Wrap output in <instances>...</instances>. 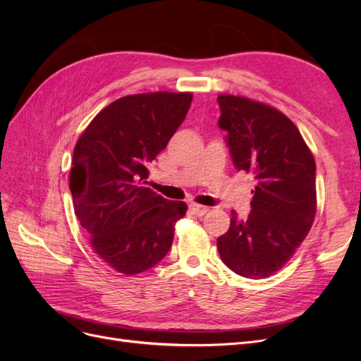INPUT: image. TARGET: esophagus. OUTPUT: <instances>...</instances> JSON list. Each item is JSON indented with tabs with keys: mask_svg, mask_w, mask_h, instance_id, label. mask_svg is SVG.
<instances>
[{
	"mask_svg": "<svg viewBox=\"0 0 361 361\" xmlns=\"http://www.w3.org/2000/svg\"><path fill=\"white\" fill-rule=\"evenodd\" d=\"M188 207H190V211L194 215H197V216H202V215H204L207 212V207L206 206H202V204H197V203H190Z\"/></svg>",
	"mask_w": 361,
	"mask_h": 361,
	"instance_id": "esophagus-1",
	"label": "esophagus"
}]
</instances>
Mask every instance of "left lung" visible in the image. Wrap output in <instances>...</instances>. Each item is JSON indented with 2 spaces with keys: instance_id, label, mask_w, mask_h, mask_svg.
<instances>
[{
  "instance_id": "8db88e82",
  "label": "left lung",
  "mask_w": 361,
  "mask_h": 361,
  "mask_svg": "<svg viewBox=\"0 0 361 361\" xmlns=\"http://www.w3.org/2000/svg\"><path fill=\"white\" fill-rule=\"evenodd\" d=\"M216 101L233 166L256 180L248 216L232 211L231 227L216 239L218 253L238 276L265 279L288 264L313 224L316 164L285 114L239 96Z\"/></svg>"
}]
</instances>
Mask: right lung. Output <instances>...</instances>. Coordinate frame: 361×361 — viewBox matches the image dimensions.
<instances>
[{
  "mask_svg": "<svg viewBox=\"0 0 361 361\" xmlns=\"http://www.w3.org/2000/svg\"><path fill=\"white\" fill-rule=\"evenodd\" d=\"M191 93L125 96L97 114L73 150L69 187L75 214L108 267L134 276L155 267L173 244L185 202L143 187L149 164L187 116Z\"/></svg>",
  "mask_w": 361,
  "mask_h": 361,
  "instance_id": "add662e5",
  "label": "right lung"
}]
</instances>
